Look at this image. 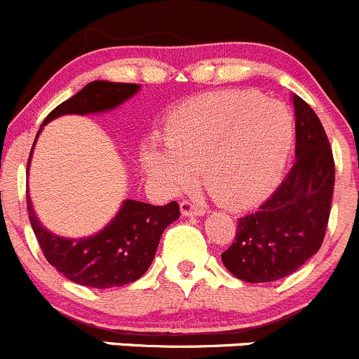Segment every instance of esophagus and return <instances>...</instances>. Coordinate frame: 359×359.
<instances>
[{
	"label": "esophagus",
	"mask_w": 359,
	"mask_h": 359,
	"mask_svg": "<svg viewBox=\"0 0 359 359\" xmlns=\"http://www.w3.org/2000/svg\"><path fill=\"white\" fill-rule=\"evenodd\" d=\"M180 212H182V216H203L205 209L186 200V202H180Z\"/></svg>",
	"instance_id": "34e87169"
}]
</instances>
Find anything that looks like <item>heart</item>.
<instances>
[{"instance_id":"obj_1","label":"heart","mask_w":359,"mask_h":359,"mask_svg":"<svg viewBox=\"0 0 359 359\" xmlns=\"http://www.w3.org/2000/svg\"><path fill=\"white\" fill-rule=\"evenodd\" d=\"M164 145L142 149L147 175L170 195L191 189L202 170L207 191L232 209L271 195L285 172L296 142L290 109L255 92L203 93L173 109Z\"/></svg>"}]
</instances>
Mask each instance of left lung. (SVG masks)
I'll return each mask as SVG.
<instances>
[{"instance_id": "1", "label": "left lung", "mask_w": 359, "mask_h": 359, "mask_svg": "<svg viewBox=\"0 0 359 359\" xmlns=\"http://www.w3.org/2000/svg\"><path fill=\"white\" fill-rule=\"evenodd\" d=\"M296 116V163L257 210L239 217L236 241L221 260L248 283H267L296 273L319 251L330 219L334 163L316 111L290 95Z\"/></svg>"}]
</instances>
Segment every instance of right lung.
<instances>
[{
	"label": "right lung",
	"instance_id": "right-lung-1",
	"mask_svg": "<svg viewBox=\"0 0 359 359\" xmlns=\"http://www.w3.org/2000/svg\"><path fill=\"white\" fill-rule=\"evenodd\" d=\"M140 90L142 85L134 83L97 79L88 83L69 100L56 106L43 120L42 127L63 115L83 116L113 111L133 99ZM42 127L36 133L35 143L42 133ZM35 143L29 154L28 175ZM26 203L29 223L48 262L67 280L92 289H113L142 278L152 264L164 229L180 216L175 202L166 205H150L127 198L122 202L118 212L99 232L88 237H63L40 223L29 195L26 196Z\"/></svg>",
	"mask_w": 359,
	"mask_h": 359
}]
</instances>
